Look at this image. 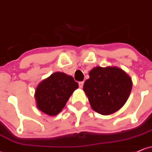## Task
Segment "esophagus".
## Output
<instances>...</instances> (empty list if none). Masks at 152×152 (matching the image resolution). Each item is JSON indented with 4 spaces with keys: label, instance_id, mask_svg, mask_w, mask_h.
<instances>
[{
    "label": "esophagus",
    "instance_id": "34e87169",
    "mask_svg": "<svg viewBox=\"0 0 152 152\" xmlns=\"http://www.w3.org/2000/svg\"><path fill=\"white\" fill-rule=\"evenodd\" d=\"M78 84H79V87L80 88H82L83 86V84H84V82H83V81H81V82H79Z\"/></svg>",
    "mask_w": 152,
    "mask_h": 152
}]
</instances>
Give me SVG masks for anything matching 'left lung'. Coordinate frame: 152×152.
<instances>
[{
  "label": "left lung",
  "mask_w": 152,
  "mask_h": 152,
  "mask_svg": "<svg viewBox=\"0 0 152 152\" xmlns=\"http://www.w3.org/2000/svg\"><path fill=\"white\" fill-rule=\"evenodd\" d=\"M89 76L84 83L83 90L94 111L109 115L125 104L133 83L123 70L116 66H96L90 71Z\"/></svg>",
  "instance_id": "left-lung-1"
}]
</instances>
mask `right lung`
I'll return each mask as SVG.
<instances>
[{
  "instance_id": "add662e5",
  "label": "right lung",
  "mask_w": 152,
  "mask_h": 152,
  "mask_svg": "<svg viewBox=\"0 0 152 152\" xmlns=\"http://www.w3.org/2000/svg\"><path fill=\"white\" fill-rule=\"evenodd\" d=\"M77 88L78 83L72 76L53 73L37 86L35 94L37 108L48 115H58Z\"/></svg>"
}]
</instances>
